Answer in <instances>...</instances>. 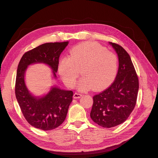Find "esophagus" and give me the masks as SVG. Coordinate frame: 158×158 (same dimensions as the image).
Returning <instances> with one entry per match:
<instances>
[{"instance_id": "1", "label": "esophagus", "mask_w": 158, "mask_h": 158, "mask_svg": "<svg viewBox=\"0 0 158 158\" xmlns=\"http://www.w3.org/2000/svg\"><path fill=\"white\" fill-rule=\"evenodd\" d=\"M82 96V94H80L78 92H75L74 95H73V98L75 99H77V98H80Z\"/></svg>"}]
</instances>
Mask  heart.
I'll return each instance as SVG.
<instances>
[{
  "instance_id": "obj_1",
  "label": "heart",
  "mask_w": 158,
  "mask_h": 158,
  "mask_svg": "<svg viewBox=\"0 0 158 158\" xmlns=\"http://www.w3.org/2000/svg\"><path fill=\"white\" fill-rule=\"evenodd\" d=\"M117 69L115 54L94 42L75 46L70 50V55L62 57L58 64L61 78L69 88L76 85L81 72L83 77L78 87L82 91L106 88L115 78Z\"/></svg>"
}]
</instances>
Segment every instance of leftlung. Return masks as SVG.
Returning <instances> with one entry per match:
<instances>
[{
    "label": "left lung",
    "instance_id": "1",
    "mask_svg": "<svg viewBox=\"0 0 158 158\" xmlns=\"http://www.w3.org/2000/svg\"><path fill=\"white\" fill-rule=\"evenodd\" d=\"M118 56L115 80L106 89L95 95L90 117L99 126L111 128L125 122L135 108L139 88L138 78L130 55L115 43L110 42Z\"/></svg>",
    "mask_w": 158,
    "mask_h": 158
}]
</instances>
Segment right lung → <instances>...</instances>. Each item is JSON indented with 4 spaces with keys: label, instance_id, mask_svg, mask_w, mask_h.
<instances>
[{
    "label": "right lung",
    "instance_id": "add662e5",
    "mask_svg": "<svg viewBox=\"0 0 158 158\" xmlns=\"http://www.w3.org/2000/svg\"><path fill=\"white\" fill-rule=\"evenodd\" d=\"M67 45L68 41L42 44L25 52L18 66L15 84L16 99L28 123L41 130H52L64 122L73 101V92L54 87L44 97H33L25 85V71L28 65L43 63L50 66L56 77L59 56Z\"/></svg>",
    "mask_w": 158,
    "mask_h": 158
}]
</instances>
